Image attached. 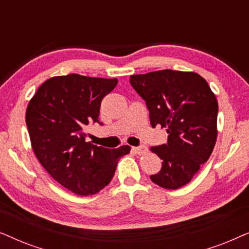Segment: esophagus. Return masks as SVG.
<instances>
[{"label":"esophagus","mask_w":249,"mask_h":249,"mask_svg":"<svg viewBox=\"0 0 249 249\" xmlns=\"http://www.w3.org/2000/svg\"><path fill=\"white\" fill-rule=\"evenodd\" d=\"M132 149H134L135 153H137V154H139V155L144 154V153L147 152V147H146V146H144V145L137 146V147H132Z\"/></svg>","instance_id":"1"}]
</instances>
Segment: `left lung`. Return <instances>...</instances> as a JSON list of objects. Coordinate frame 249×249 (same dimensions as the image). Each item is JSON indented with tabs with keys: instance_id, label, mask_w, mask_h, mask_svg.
I'll return each instance as SVG.
<instances>
[{
	"instance_id": "1",
	"label": "left lung",
	"mask_w": 249,
	"mask_h": 249,
	"mask_svg": "<svg viewBox=\"0 0 249 249\" xmlns=\"http://www.w3.org/2000/svg\"><path fill=\"white\" fill-rule=\"evenodd\" d=\"M130 84L146 102L153 128L168 132V142L152 146L162 160L151 180L165 189L188 183L212 154L217 137V101L202 76L190 71L159 70L134 74Z\"/></svg>"
}]
</instances>
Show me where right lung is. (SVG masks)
<instances>
[{"label":"right lung","mask_w":249,"mask_h":249,"mask_svg":"<svg viewBox=\"0 0 249 249\" xmlns=\"http://www.w3.org/2000/svg\"><path fill=\"white\" fill-rule=\"evenodd\" d=\"M118 79L71 73L40 85L26 111L32 147L43 168L60 185L80 196L94 195L113 178L130 146L104 148L86 142L85 129L98 121L101 102Z\"/></svg>","instance_id":"right-lung-1"}]
</instances>
